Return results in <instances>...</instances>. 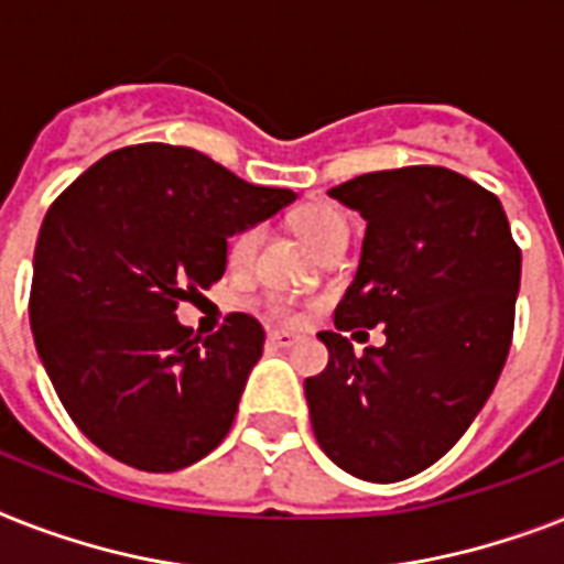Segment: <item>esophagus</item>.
Wrapping results in <instances>:
<instances>
[{
  "mask_svg": "<svg viewBox=\"0 0 564 564\" xmlns=\"http://www.w3.org/2000/svg\"><path fill=\"white\" fill-rule=\"evenodd\" d=\"M269 345L292 347V345H297V336L295 333H286V329H272V333H269Z\"/></svg>",
  "mask_w": 564,
  "mask_h": 564,
  "instance_id": "obj_1",
  "label": "esophagus"
}]
</instances>
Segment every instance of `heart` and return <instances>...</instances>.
<instances>
[{
    "mask_svg": "<svg viewBox=\"0 0 564 564\" xmlns=\"http://www.w3.org/2000/svg\"><path fill=\"white\" fill-rule=\"evenodd\" d=\"M292 223H295V231L301 235V240H304L313 251H315V246H318V242H322L324 237L333 231V228L345 226L341 214H336V210L327 208V205H306V208L297 210ZM258 240H260V231L254 226L237 231V235L228 240V263L237 269L246 267V263L254 258ZM267 310L272 315H278V318H292V306L283 295H269Z\"/></svg>",
    "mask_w": 564,
    "mask_h": 564,
    "instance_id": "1",
    "label": "heart"
}]
</instances>
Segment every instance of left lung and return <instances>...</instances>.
Instances as JSON below:
<instances>
[{
    "label": "left lung",
    "mask_w": 564,
    "mask_h": 564,
    "mask_svg": "<svg viewBox=\"0 0 564 564\" xmlns=\"http://www.w3.org/2000/svg\"><path fill=\"white\" fill-rule=\"evenodd\" d=\"M327 194L368 228L336 333H318L329 361L304 382L310 423L333 464L391 484L441 460L489 400L510 354L521 249L498 196L448 167L365 173ZM377 323L387 345L356 357L344 333Z\"/></svg>",
    "instance_id": "left-lung-1"
}]
</instances>
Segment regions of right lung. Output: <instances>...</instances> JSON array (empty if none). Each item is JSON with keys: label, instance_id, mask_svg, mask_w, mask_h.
<instances>
[{"label": "right lung", "instance_id": "add662e5", "mask_svg": "<svg viewBox=\"0 0 564 564\" xmlns=\"http://www.w3.org/2000/svg\"><path fill=\"white\" fill-rule=\"evenodd\" d=\"M292 199L155 141L104 155L54 199L34 249L31 333L63 409L109 457L176 473L223 443L267 333L231 313L199 338L176 306L223 278L228 237Z\"/></svg>", "mask_w": 564, "mask_h": 564}]
</instances>
